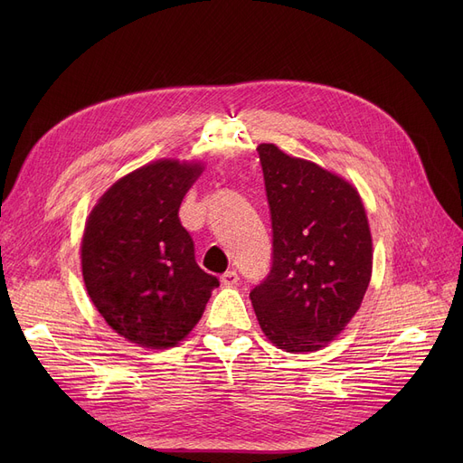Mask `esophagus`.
Segmentation results:
<instances>
[{"instance_id": "34e87169", "label": "esophagus", "mask_w": 463, "mask_h": 463, "mask_svg": "<svg viewBox=\"0 0 463 463\" xmlns=\"http://www.w3.org/2000/svg\"><path fill=\"white\" fill-rule=\"evenodd\" d=\"M238 279H240V278H238V272H236V270H229V272H225V274L222 276V283L227 285V287L236 285Z\"/></svg>"}]
</instances>
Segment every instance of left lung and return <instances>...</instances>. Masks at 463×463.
Masks as SVG:
<instances>
[{
    "label": "left lung",
    "instance_id": "left-lung-1",
    "mask_svg": "<svg viewBox=\"0 0 463 463\" xmlns=\"http://www.w3.org/2000/svg\"><path fill=\"white\" fill-rule=\"evenodd\" d=\"M272 219L270 272L250 293L259 325L287 353L319 351L358 311L372 234L358 191L323 166L260 144Z\"/></svg>",
    "mask_w": 463,
    "mask_h": 463
}]
</instances>
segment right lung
Instances as JSON below:
<instances>
[{
    "mask_svg": "<svg viewBox=\"0 0 463 463\" xmlns=\"http://www.w3.org/2000/svg\"><path fill=\"white\" fill-rule=\"evenodd\" d=\"M203 173L161 159L118 180L82 236L86 290L112 330L146 349L175 347L203 317L219 279L194 260L178 210Z\"/></svg>",
    "mask_w": 463,
    "mask_h": 463,
    "instance_id": "add662e5",
    "label": "right lung"
}]
</instances>
